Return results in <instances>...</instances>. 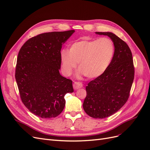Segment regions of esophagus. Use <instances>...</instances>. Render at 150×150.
<instances>
[{"mask_svg":"<svg viewBox=\"0 0 150 150\" xmlns=\"http://www.w3.org/2000/svg\"><path fill=\"white\" fill-rule=\"evenodd\" d=\"M82 87H83V84L80 82H74V83L73 84V88L75 90L78 89Z\"/></svg>","mask_w":150,"mask_h":150,"instance_id":"34e87169","label":"esophagus"}]
</instances>
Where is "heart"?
Wrapping results in <instances>:
<instances>
[{
    "label": "heart",
    "instance_id": "heart-1",
    "mask_svg": "<svg viewBox=\"0 0 150 150\" xmlns=\"http://www.w3.org/2000/svg\"><path fill=\"white\" fill-rule=\"evenodd\" d=\"M114 53V44L109 38L78 40L71 44L69 51L62 49L60 52L63 71L67 76L71 75L78 63L79 76L98 78L110 66Z\"/></svg>",
    "mask_w": 150,
    "mask_h": 150
}]
</instances>
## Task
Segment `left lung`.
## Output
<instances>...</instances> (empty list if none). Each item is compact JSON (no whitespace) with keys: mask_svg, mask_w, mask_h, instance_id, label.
Wrapping results in <instances>:
<instances>
[{"mask_svg":"<svg viewBox=\"0 0 150 150\" xmlns=\"http://www.w3.org/2000/svg\"><path fill=\"white\" fill-rule=\"evenodd\" d=\"M107 35L115 46L110 66L86 86L84 111L93 118L103 119L115 114L128 101L134 75L132 53L125 41L110 32H96Z\"/></svg>","mask_w":150,"mask_h":150,"instance_id":"obj_1","label":"left lung"}]
</instances>
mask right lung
Wrapping results in <instances>:
<instances>
[{
  "instance_id": "1",
  "label": "right lung",
  "mask_w": 150,
  "mask_h": 150,
  "mask_svg": "<svg viewBox=\"0 0 150 150\" xmlns=\"http://www.w3.org/2000/svg\"><path fill=\"white\" fill-rule=\"evenodd\" d=\"M74 30L40 34L29 39L18 54L16 79L21 100L41 118L60 115L65 94L74 91L72 81L62 76L60 52Z\"/></svg>"
}]
</instances>
